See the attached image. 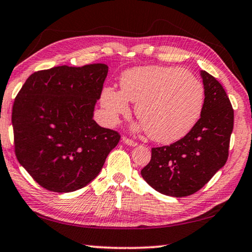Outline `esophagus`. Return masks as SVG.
Here are the masks:
<instances>
[{
	"label": "esophagus",
	"mask_w": 252,
	"mask_h": 252,
	"mask_svg": "<svg viewBox=\"0 0 252 252\" xmlns=\"http://www.w3.org/2000/svg\"><path fill=\"white\" fill-rule=\"evenodd\" d=\"M122 142H123V143H126V146H130V147H135L136 144H138V143H136V142H134L133 140H130V139H127L126 136H123V138H122Z\"/></svg>",
	"instance_id": "obj_1"
}]
</instances>
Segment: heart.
I'll use <instances>...</instances> for the list:
<instances>
[{"label":"heart","instance_id":"1","mask_svg":"<svg viewBox=\"0 0 252 252\" xmlns=\"http://www.w3.org/2000/svg\"><path fill=\"white\" fill-rule=\"evenodd\" d=\"M121 90L104 88L101 103L110 122L129 113V102L135 103L139 130L152 140L171 143L192 130L201 116L204 88L197 76L180 67L141 66L126 71Z\"/></svg>","mask_w":252,"mask_h":252}]
</instances>
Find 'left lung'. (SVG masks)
Segmentation results:
<instances>
[{"mask_svg":"<svg viewBox=\"0 0 252 252\" xmlns=\"http://www.w3.org/2000/svg\"><path fill=\"white\" fill-rule=\"evenodd\" d=\"M204 88L201 116L189 133L170 146L152 149L141 176L149 186L170 197H187L206 185L228 159L233 109L218 81L200 72Z\"/></svg>","mask_w":252,"mask_h":252,"instance_id":"obj_1","label":"left lung"}]
</instances>
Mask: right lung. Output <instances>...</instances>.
Wrapping results in <instances>:
<instances>
[{
    "label": "right lung",
    "mask_w": 252,
    "mask_h": 252,
    "mask_svg": "<svg viewBox=\"0 0 252 252\" xmlns=\"http://www.w3.org/2000/svg\"><path fill=\"white\" fill-rule=\"evenodd\" d=\"M109 67L55 66L34 72L12 111L15 155L41 187L72 192L89 185L120 141L93 120Z\"/></svg>",
    "instance_id": "right-lung-1"
}]
</instances>
